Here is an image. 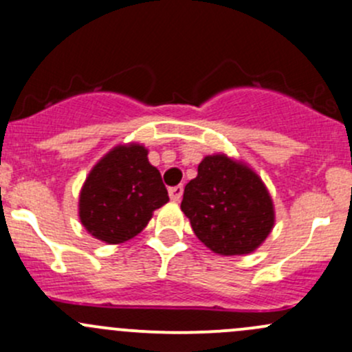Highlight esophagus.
<instances>
[{
	"label": "esophagus",
	"mask_w": 352,
	"mask_h": 352,
	"mask_svg": "<svg viewBox=\"0 0 352 352\" xmlns=\"http://www.w3.org/2000/svg\"><path fill=\"white\" fill-rule=\"evenodd\" d=\"M182 194H184V186H175L168 188V195L173 202H179L180 199H182Z\"/></svg>",
	"instance_id": "1"
}]
</instances>
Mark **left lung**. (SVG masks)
<instances>
[{
  "label": "left lung",
  "mask_w": 352,
  "mask_h": 352,
  "mask_svg": "<svg viewBox=\"0 0 352 352\" xmlns=\"http://www.w3.org/2000/svg\"><path fill=\"white\" fill-rule=\"evenodd\" d=\"M180 209L195 236L224 256L254 251L275 224L273 201L260 177L226 155H209L199 164Z\"/></svg>",
  "instance_id": "8db88e82"
}]
</instances>
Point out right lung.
<instances>
[{
	"label": "right lung",
	"mask_w": 352,
	"mask_h": 352,
	"mask_svg": "<svg viewBox=\"0 0 352 352\" xmlns=\"http://www.w3.org/2000/svg\"><path fill=\"white\" fill-rule=\"evenodd\" d=\"M168 202L162 175L138 143L114 146L89 172L80 188L79 217L91 236L124 243L146 228L153 210Z\"/></svg>",
	"instance_id": "right-lung-1"
}]
</instances>
